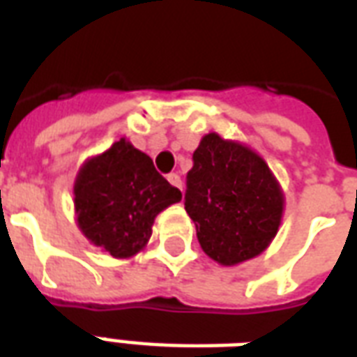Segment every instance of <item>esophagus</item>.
Masks as SVG:
<instances>
[{
  "mask_svg": "<svg viewBox=\"0 0 357 357\" xmlns=\"http://www.w3.org/2000/svg\"><path fill=\"white\" fill-rule=\"evenodd\" d=\"M167 179H168V181H170V183L174 185V187H178L179 190L183 189V185H181V178H179L178 174H168Z\"/></svg>",
  "mask_w": 357,
  "mask_h": 357,
  "instance_id": "esophagus-1",
  "label": "esophagus"
}]
</instances>
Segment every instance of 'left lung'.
Listing matches in <instances>:
<instances>
[{
	"mask_svg": "<svg viewBox=\"0 0 357 357\" xmlns=\"http://www.w3.org/2000/svg\"><path fill=\"white\" fill-rule=\"evenodd\" d=\"M185 211L196 224L204 252L220 265H237L274 238L283 195L257 153L209 133L192 153Z\"/></svg>",
	"mask_w": 357,
	"mask_h": 357,
	"instance_id": "1",
	"label": "left lung"
}]
</instances>
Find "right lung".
<instances>
[{
  "instance_id": "add662e5",
  "label": "right lung",
  "mask_w": 357,
  "mask_h": 357,
  "mask_svg": "<svg viewBox=\"0 0 357 357\" xmlns=\"http://www.w3.org/2000/svg\"><path fill=\"white\" fill-rule=\"evenodd\" d=\"M74 195L81 231L113 257H129L144 248L153 218L181 200V190L126 139L85 162Z\"/></svg>"
}]
</instances>
